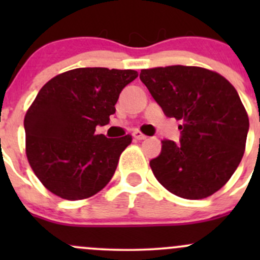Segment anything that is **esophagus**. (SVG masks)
Here are the masks:
<instances>
[{"mask_svg": "<svg viewBox=\"0 0 260 260\" xmlns=\"http://www.w3.org/2000/svg\"><path fill=\"white\" fill-rule=\"evenodd\" d=\"M133 137L138 141H142V140H146L147 136L143 135V133L140 132V131H135V132H133Z\"/></svg>", "mask_w": 260, "mask_h": 260, "instance_id": "1", "label": "esophagus"}]
</instances>
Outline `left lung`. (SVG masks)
<instances>
[{"label": "left lung", "instance_id": "obj_1", "mask_svg": "<svg viewBox=\"0 0 260 260\" xmlns=\"http://www.w3.org/2000/svg\"><path fill=\"white\" fill-rule=\"evenodd\" d=\"M140 78L164 113L181 120L180 143L162 141L152 172L174 195L209 198L243 158L249 118L239 94L219 73L200 67L142 69Z\"/></svg>", "mask_w": 260, "mask_h": 260}]
</instances>
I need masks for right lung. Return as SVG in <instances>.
Returning a JSON list of instances; mask_svg holds the SVG:
<instances>
[{"instance_id":"1","label":"right lung","mask_w":260,"mask_h":260,"mask_svg":"<svg viewBox=\"0 0 260 260\" xmlns=\"http://www.w3.org/2000/svg\"><path fill=\"white\" fill-rule=\"evenodd\" d=\"M137 77L129 69L78 68L40 89L23 120L26 156L50 192L83 200L111 181L132 136L107 138L95 127L108 124L122 89Z\"/></svg>"}]
</instances>
